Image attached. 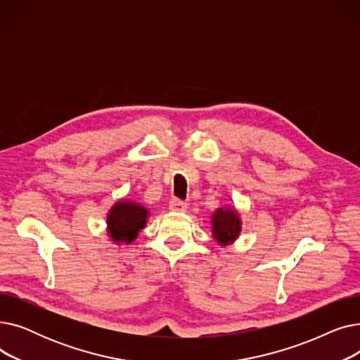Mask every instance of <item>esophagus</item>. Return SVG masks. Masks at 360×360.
<instances>
[{
	"instance_id": "34e87169",
	"label": "esophagus",
	"mask_w": 360,
	"mask_h": 360,
	"mask_svg": "<svg viewBox=\"0 0 360 360\" xmlns=\"http://www.w3.org/2000/svg\"><path fill=\"white\" fill-rule=\"evenodd\" d=\"M169 210L170 212H176V213H184L186 212V202L181 201V200H170L169 202Z\"/></svg>"
}]
</instances>
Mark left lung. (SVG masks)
Returning a JSON list of instances; mask_svg holds the SVG:
<instances>
[{
    "instance_id": "obj_1",
    "label": "left lung",
    "mask_w": 360,
    "mask_h": 360,
    "mask_svg": "<svg viewBox=\"0 0 360 360\" xmlns=\"http://www.w3.org/2000/svg\"><path fill=\"white\" fill-rule=\"evenodd\" d=\"M242 231V221L233 205L220 207L212 214L213 238L221 247L233 243Z\"/></svg>"
}]
</instances>
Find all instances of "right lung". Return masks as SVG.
<instances>
[{
    "instance_id": "obj_1",
    "label": "right lung",
    "mask_w": 360,
    "mask_h": 360,
    "mask_svg": "<svg viewBox=\"0 0 360 360\" xmlns=\"http://www.w3.org/2000/svg\"><path fill=\"white\" fill-rule=\"evenodd\" d=\"M150 212L136 201L120 200L110 207L106 216L108 233L112 242L118 245L131 243L144 228Z\"/></svg>"
}]
</instances>
